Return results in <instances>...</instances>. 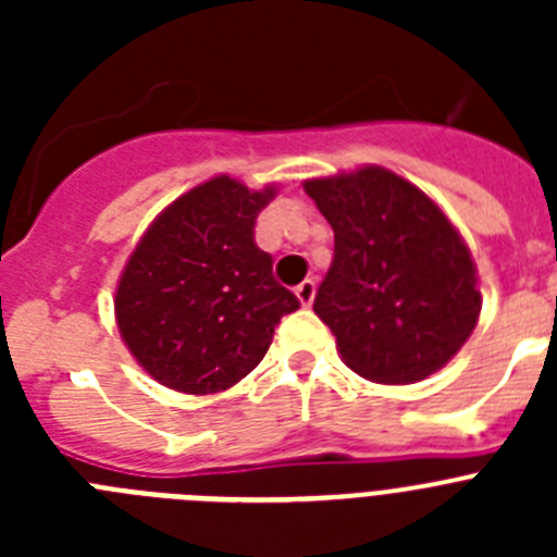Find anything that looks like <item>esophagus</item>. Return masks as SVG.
<instances>
[{"label": "esophagus", "instance_id": "1", "mask_svg": "<svg viewBox=\"0 0 557 557\" xmlns=\"http://www.w3.org/2000/svg\"><path fill=\"white\" fill-rule=\"evenodd\" d=\"M295 295H298L301 307H309V304L314 301V282H312V278H307V282L298 284V287H295Z\"/></svg>", "mask_w": 557, "mask_h": 557}]
</instances>
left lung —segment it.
<instances>
[{"label": "left lung", "mask_w": 557, "mask_h": 557, "mask_svg": "<svg viewBox=\"0 0 557 557\" xmlns=\"http://www.w3.org/2000/svg\"><path fill=\"white\" fill-rule=\"evenodd\" d=\"M334 231L314 314L348 368L379 385H412L460 351L482 298L471 253L410 181L362 166L304 184Z\"/></svg>", "instance_id": "1"}]
</instances>
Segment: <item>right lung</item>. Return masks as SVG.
Listing matches in <instances>:
<instances>
[{"mask_svg": "<svg viewBox=\"0 0 557 557\" xmlns=\"http://www.w3.org/2000/svg\"><path fill=\"white\" fill-rule=\"evenodd\" d=\"M275 186L206 181L152 220L116 287L125 346L156 382L206 396L248 376L284 314L301 307L253 239Z\"/></svg>", "mask_w": 557, "mask_h": 557, "instance_id": "right-lung-1", "label": "right lung"}]
</instances>
